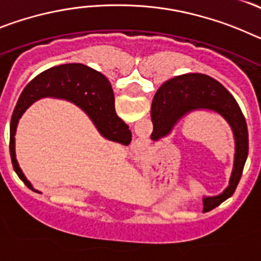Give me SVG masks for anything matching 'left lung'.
<instances>
[{
	"mask_svg": "<svg viewBox=\"0 0 261 261\" xmlns=\"http://www.w3.org/2000/svg\"><path fill=\"white\" fill-rule=\"evenodd\" d=\"M195 110H211L220 114L231 126L235 138L234 168L229 187L220 196L204 199V204L217 206L229 199L241 180L248 155V129L234 96L218 82L205 74H184L168 80L159 87L151 105L155 138L165 136L184 115Z\"/></svg>",
	"mask_w": 261,
	"mask_h": 261,
	"instance_id": "left-lung-1",
	"label": "left lung"
}]
</instances>
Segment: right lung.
Segmentation results:
<instances>
[{
  "instance_id": "add662e5",
  "label": "right lung",
  "mask_w": 261,
  "mask_h": 261,
  "mask_svg": "<svg viewBox=\"0 0 261 261\" xmlns=\"http://www.w3.org/2000/svg\"><path fill=\"white\" fill-rule=\"evenodd\" d=\"M44 96L70 100L80 106L93 120L99 133L111 141L129 145L132 133L116 115L115 96L110 81L99 71L82 64L53 66L36 75L20 94L10 121V156L14 171L29 188L30 181L23 175L15 158V130L20 116L31 103Z\"/></svg>"
}]
</instances>
